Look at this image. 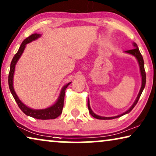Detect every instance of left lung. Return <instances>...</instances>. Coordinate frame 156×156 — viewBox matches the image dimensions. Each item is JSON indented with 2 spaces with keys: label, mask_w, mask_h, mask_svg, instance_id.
Here are the masks:
<instances>
[{
  "label": "left lung",
  "mask_w": 156,
  "mask_h": 156,
  "mask_svg": "<svg viewBox=\"0 0 156 156\" xmlns=\"http://www.w3.org/2000/svg\"><path fill=\"white\" fill-rule=\"evenodd\" d=\"M133 45L134 48L132 50H129V51H126L125 53L130 54V55H133V56L136 57V58L137 59V61H138V65H139V68H140V76H141V80H142V83H141V87L140 89V91H139L138 96H137L136 101H134L133 104L129 109L128 111H126V112H124L123 113L120 114V115H116V116H113V117H103V116H100L98 115H96V114L94 113V112L92 111L91 108L90 106V103H89V100H88V111L89 113L93 117H94L95 118H97V119H100V120H111V119H114V118H119L120 116L126 115L128 113H130V111H132L133 108L136 106V105L138 103L139 98H140L141 94H142V92L144 89L145 86H146V72H145V68H144V61H143V58L142 55L140 54V52L139 51L138 45L136 43H133Z\"/></svg>",
  "instance_id": "8db88e82"
}]
</instances>
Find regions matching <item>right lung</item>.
Returning a JSON list of instances; mask_svg holds the SVG:
<instances>
[{"label":"right lung","instance_id":"obj_1","mask_svg":"<svg viewBox=\"0 0 156 156\" xmlns=\"http://www.w3.org/2000/svg\"><path fill=\"white\" fill-rule=\"evenodd\" d=\"M41 36V34L38 33H34L32 34L28 38L25 39L23 41V43L20 45V46L18 49V51L15 55H14L13 60H12L11 63H10V72L9 75H8V86H9V88L11 94L15 99L16 102L17 103L18 107L20 109L26 114V115L30 116V117L36 118V119H41V120H49V119H55L57 117L61 115L63 111V103H64V97H65V92L67 87L70 84V83H68L66 85H65L62 89L61 90V93H60L59 96L58 98L57 101L48 108L44 109H33L31 108H29L24 104L23 103L20 101L19 98L16 94L13 88V77H14V73H15V68L16 65L17 64L18 60L20 59V56L23 53L25 48L26 47V44L29 43H31L33 41H36L38 38Z\"/></svg>","mask_w":156,"mask_h":156}]
</instances>
